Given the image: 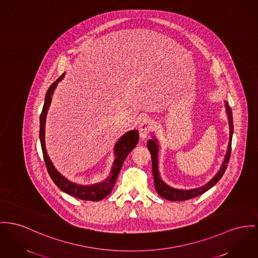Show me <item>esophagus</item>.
I'll list each match as a JSON object with an SVG mask.
<instances>
[{
    "label": "esophagus",
    "instance_id": "esophagus-1",
    "mask_svg": "<svg viewBox=\"0 0 258 258\" xmlns=\"http://www.w3.org/2000/svg\"><path fill=\"white\" fill-rule=\"evenodd\" d=\"M154 128V121L151 118H144L143 120L140 122L139 125V132H140V137L142 140H145L148 137L151 133V131Z\"/></svg>",
    "mask_w": 258,
    "mask_h": 258
}]
</instances>
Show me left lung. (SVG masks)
Instances as JSON below:
<instances>
[{"label": "left lung", "mask_w": 258, "mask_h": 258, "mask_svg": "<svg viewBox=\"0 0 258 258\" xmlns=\"http://www.w3.org/2000/svg\"><path fill=\"white\" fill-rule=\"evenodd\" d=\"M225 108H226V113L228 117V122H229V129H230V138H229V143L227 147V152L226 155L224 156L223 162L220 166V169L218 172L211 178L206 184L202 187L195 188V189H176L173 188L171 186L167 185L160 177L159 174V169H158V153H159V144L157 139L155 137V135L148 141V149L151 152L152 155V165H153V175H154V182H155V189L156 192L163 199L172 201V202H180V201H186L192 199L195 197L203 195L205 191L208 190L210 188H212L223 176L224 172L226 171L227 164L230 159L231 155V146H232V137H233V130H234V125H233V113L232 109L229 106L228 102L225 101Z\"/></svg>", "instance_id": "left-lung-1"}]
</instances>
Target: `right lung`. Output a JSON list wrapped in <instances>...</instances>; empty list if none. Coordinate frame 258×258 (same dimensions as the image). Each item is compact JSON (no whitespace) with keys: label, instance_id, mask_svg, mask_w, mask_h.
Returning <instances> with one entry per match:
<instances>
[{"label":"right lung","instance_id":"obj_1","mask_svg":"<svg viewBox=\"0 0 258 258\" xmlns=\"http://www.w3.org/2000/svg\"><path fill=\"white\" fill-rule=\"evenodd\" d=\"M64 74L66 73H63L48 89L45 97V103L42 109V113L40 115V142H41L42 152L44 155V160L52 181L62 191L83 201L98 202L107 197L110 194L111 189H113L125 158L128 156V155L131 153V151L136 147L138 144L139 132L138 130L128 131L125 134H123L120 139L115 143V146L113 149L114 160L109 172V175L103 181L96 184H91V185H81V184L71 182L68 178L62 176L55 169V167L52 164V160L50 159V156L47 153L46 144H45V127H46L47 113H48L50 104L52 103V94L57 86L58 82L63 79Z\"/></svg>","mask_w":258,"mask_h":258}]
</instances>
